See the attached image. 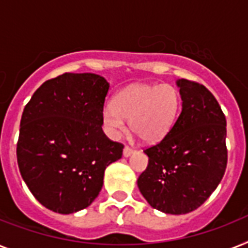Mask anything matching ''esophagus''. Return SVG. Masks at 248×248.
I'll use <instances>...</instances> for the list:
<instances>
[{"mask_svg": "<svg viewBox=\"0 0 248 248\" xmlns=\"http://www.w3.org/2000/svg\"><path fill=\"white\" fill-rule=\"evenodd\" d=\"M135 153V150L132 148H130V146H124V156H126V158H128L130 155H132Z\"/></svg>", "mask_w": 248, "mask_h": 248, "instance_id": "esophagus-1", "label": "esophagus"}]
</instances>
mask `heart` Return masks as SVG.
Here are the masks:
<instances>
[{"instance_id": "obj_1", "label": "heart", "mask_w": 248, "mask_h": 248, "mask_svg": "<svg viewBox=\"0 0 248 248\" xmlns=\"http://www.w3.org/2000/svg\"><path fill=\"white\" fill-rule=\"evenodd\" d=\"M181 94L170 84H134L114 96L102 109V122L110 138H118L130 120L131 130L145 142L162 141L176 124Z\"/></svg>"}]
</instances>
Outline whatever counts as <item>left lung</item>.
<instances>
[{
	"instance_id": "1",
	"label": "left lung",
	"mask_w": 248,
	"mask_h": 248,
	"mask_svg": "<svg viewBox=\"0 0 248 248\" xmlns=\"http://www.w3.org/2000/svg\"><path fill=\"white\" fill-rule=\"evenodd\" d=\"M182 110L170 132L144 153L146 170L139 190L150 206L166 214H187L208 200L227 167V121L204 85L177 80Z\"/></svg>"
}]
</instances>
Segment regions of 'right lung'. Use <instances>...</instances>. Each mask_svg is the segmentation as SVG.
Returning a JSON list of instances; mask_svg holds the SVG:
<instances>
[{"instance_id": "1", "label": "right lung", "mask_w": 248, "mask_h": 248, "mask_svg": "<svg viewBox=\"0 0 248 248\" xmlns=\"http://www.w3.org/2000/svg\"><path fill=\"white\" fill-rule=\"evenodd\" d=\"M109 84L95 74L47 80L24 108L16 155L24 182L40 204L60 214L88 208L104 170L124 145L104 135L102 109Z\"/></svg>"}]
</instances>
